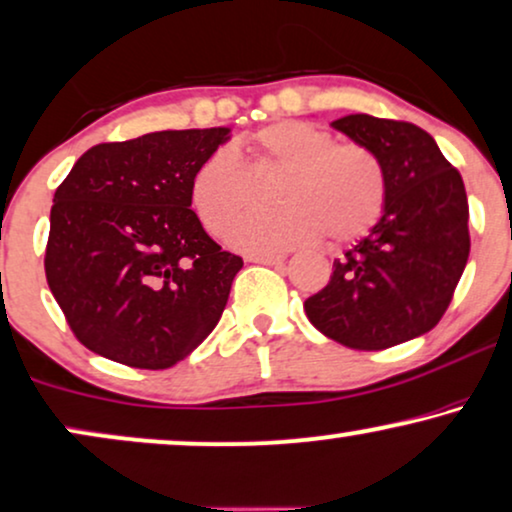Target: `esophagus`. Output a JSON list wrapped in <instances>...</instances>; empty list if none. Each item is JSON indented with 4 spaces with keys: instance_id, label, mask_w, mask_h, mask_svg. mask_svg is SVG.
Here are the masks:
<instances>
[{
    "instance_id": "obj_1",
    "label": "esophagus",
    "mask_w": 512,
    "mask_h": 512,
    "mask_svg": "<svg viewBox=\"0 0 512 512\" xmlns=\"http://www.w3.org/2000/svg\"><path fill=\"white\" fill-rule=\"evenodd\" d=\"M248 262H257V264H278L286 260L283 252H252V255L245 257Z\"/></svg>"
}]
</instances>
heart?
Instances as JSON below:
<instances>
[{
    "label": "heart",
    "instance_id": "heart-1",
    "mask_svg": "<svg viewBox=\"0 0 512 512\" xmlns=\"http://www.w3.org/2000/svg\"><path fill=\"white\" fill-rule=\"evenodd\" d=\"M248 167L217 148L191 177V203L212 234H224L257 198V181L283 172L274 198L283 208L245 215L229 241L250 252H276L319 234L335 245L364 238L385 212L387 181L378 155L357 141H335L302 120H278L245 141Z\"/></svg>",
    "mask_w": 512,
    "mask_h": 512
}]
</instances>
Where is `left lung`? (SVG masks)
Instances as JSON below:
<instances>
[{
    "mask_svg": "<svg viewBox=\"0 0 512 512\" xmlns=\"http://www.w3.org/2000/svg\"><path fill=\"white\" fill-rule=\"evenodd\" d=\"M335 129L378 155L387 200L371 234L333 262L304 300L309 321L349 349H387L432 331L468 264V196L461 174L425 129L345 115Z\"/></svg>",
    "mask_w": 512,
    "mask_h": 512,
    "instance_id": "1",
    "label": "left lung"
}]
</instances>
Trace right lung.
I'll return each instance as SVG.
<instances>
[{"label": "right lung", "instance_id": "obj_1", "mask_svg": "<svg viewBox=\"0 0 512 512\" xmlns=\"http://www.w3.org/2000/svg\"><path fill=\"white\" fill-rule=\"evenodd\" d=\"M226 139L167 129L92 146L56 189L44 271L94 354L163 371L217 326L243 260L205 234L191 177Z\"/></svg>", "mask_w": 512, "mask_h": 512}]
</instances>
